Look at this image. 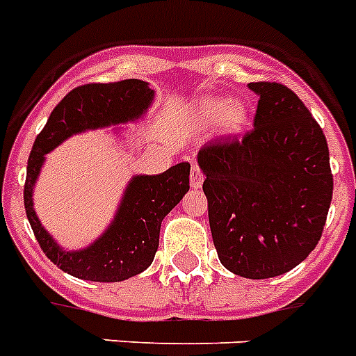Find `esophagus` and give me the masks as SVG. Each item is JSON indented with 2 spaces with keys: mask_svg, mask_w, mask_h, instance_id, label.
<instances>
[{
  "mask_svg": "<svg viewBox=\"0 0 356 356\" xmlns=\"http://www.w3.org/2000/svg\"><path fill=\"white\" fill-rule=\"evenodd\" d=\"M190 179H192V188H201L202 181H204V175H202L201 166L197 163L192 164V175H190Z\"/></svg>",
  "mask_w": 356,
  "mask_h": 356,
  "instance_id": "1",
  "label": "esophagus"
}]
</instances>
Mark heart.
I'll return each mask as SVG.
<instances>
[{"label": "heart", "instance_id": "1", "mask_svg": "<svg viewBox=\"0 0 356 356\" xmlns=\"http://www.w3.org/2000/svg\"><path fill=\"white\" fill-rule=\"evenodd\" d=\"M202 115L208 121H213L215 118L222 115V127L229 132L238 130L246 121V110L243 104L238 103H226V101H206L202 104Z\"/></svg>", "mask_w": 356, "mask_h": 356}]
</instances>
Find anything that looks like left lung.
Listing matches in <instances>:
<instances>
[{"label":"left lung","instance_id":"obj_1","mask_svg":"<svg viewBox=\"0 0 356 356\" xmlns=\"http://www.w3.org/2000/svg\"><path fill=\"white\" fill-rule=\"evenodd\" d=\"M253 128L199 150L211 237L224 268L270 279L306 259L324 232L333 197L321 124L280 83H250Z\"/></svg>","mask_w":356,"mask_h":356}]
</instances>
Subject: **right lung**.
<instances>
[{
  "label": "right lung",
  "instance_id": "1",
  "mask_svg": "<svg viewBox=\"0 0 356 356\" xmlns=\"http://www.w3.org/2000/svg\"><path fill=\"white\" fill-rule=\"evenodd\" d=\"M152 97L154 90L139 79L77 86L59 101L35 137L23 188L26 217L44 255L59 270L77 279L119 282L141 273L152 264L159 246L161 222L190 190V164L179 163L159 175L134 177L115 219L103 237L86 250L63 252L44 232L32 208V186L44 154L72 134L137 119L148 108Z\"/></svg>",
  "mask_w": 356,
  "mask_h": 356
}]
</instances>
